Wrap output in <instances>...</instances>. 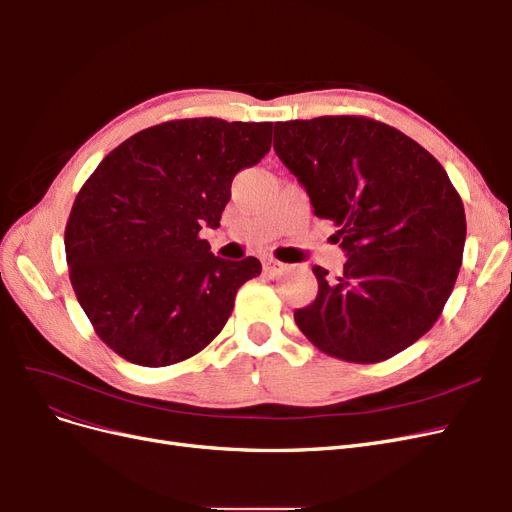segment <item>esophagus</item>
<instances>
[{
  "instance_id": "esophagus-1",
  "label": "esophagus",
  "mask_w": 512,
  "mask_h": 512,
  "mask_svg": "<svg viewBox=\"0 0 512 512\" xmlns=\"http://www.w3.org/2000/svg\"><path fill=\"white\" fill-rule=\"evenodd\" d=\"M262 269H265L267 275H280L286 269V265H282V262H277L273 258H265L262 260Z\"/></svg>"
}]
</instances>
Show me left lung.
Returning <instances> with one entry per match:
<instances>
[{"label": "left lung", "instance_id": "obj_1", "mask_svg": "<svg viewBox=\"0 0 512 512\" xmlns=\"http://www.w3.org/2000/svg\"><path fill=\"white\" fill-rule=\"evenodd\" d=\"M273 149L348 256L335 280L314 267L316 301L294 312L301 333L348 363L412 346L440 318L466 243V211L442 164L363 115L280 121Z\"/></svg>", "mask_w": 512, "mask_h": 512}]
</instances>
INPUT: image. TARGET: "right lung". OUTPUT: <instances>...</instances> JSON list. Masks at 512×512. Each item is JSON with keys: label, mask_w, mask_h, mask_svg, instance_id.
<instances>
[{"label": "right lung", "mask_w": 512, "mask_h": 512, "mask_svg": "<svg viewBox=\"0 0 512 512\" xmlns=\"http://www.w3.org/2000/svg\"><path fill=\"white\" fill-rule=\"evenodd\" d=\"M271 132V121H164L115 147L83 183L64 235L70 282L121 359H192L224 329L237 290L260 275L254 256H213L200 228L220 226L232 179L265 158Z\"/></svg>", "instance_id": "obj_1"}]
</instances>
